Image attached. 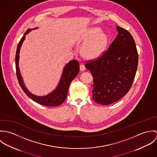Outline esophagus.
Here are the masks:
<instances>
[{
	"label": "esophagus",
	"mask_w": 157,
	"mask_h": 157,
	"mask_svg": "<svg viewBox=\"0 0 157 157\" xmlns=\"http://www.w3.org/2000/svg\"><path fill=\"white\" fill-rule=\"evenodd\" d=\"M80 71H85V70L86 69V68H85V67L84 64H83V63H80Z\"/></svg>",
	"instance_id": "34e87169"
}]
</instances>
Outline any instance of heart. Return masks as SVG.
Listing matches in <instances>:
<instances>
[{
  "label": "heart",
  "mask_w": 157,
  "mask_h": 157,
  "mask_svg": "<svg viewBox=\"0 0 157 157\" xmlns=\"http://www.w3.org/2000/svg\"><path fill=\"white\" fill-rule=\"evenodd\" d=\"M98 28L89 29L83 37V40L86 41L82 46L81 54L86 59H92L99 57L105 51L108 44L107 36L103 33H100Z\"/></svg>",
  "instance_id": "1"
}]
</instances>
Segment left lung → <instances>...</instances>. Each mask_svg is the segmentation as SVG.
I'll return each instance as SVG.
<instances>
[{
	"mask_svg": "<svg viewBox=\"0 0 157 157\" xmlns=\"http://www.w3.org/2000/svg\"><path fill=\"white\" fill-rule=\"evenodd\" d=\"M118 34L101 56L86 62L93 77V100L102 105L116 102L131 89L138 54L134 39L126 29L116 26Z\"/></svg>",
	"mask_w": 157,
	"mask_h": 157,
	"instance_id": "left-lung-1",
	"label": "left lung"
}]
</instances>
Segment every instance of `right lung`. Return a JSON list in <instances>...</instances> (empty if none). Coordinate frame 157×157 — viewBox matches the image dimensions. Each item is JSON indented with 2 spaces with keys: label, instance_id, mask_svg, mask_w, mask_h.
<instances>
[{
  "label": "right lung",
  "instance_id": "obj_1",
  "mask_svg": "<svg viewBox=\"0 0 157 157\" xmlns=\"http://www.w3.org/2000/svg\"><path fill=\"white\" fill-rule=\"evenodd\" d=\"M31 31L30 29H28L25 32L24 36L22 37L19 44L17 45L16 54L15 57L16 60V75L18 79L19 83L22 89L24 92L33 101L36 103L44 105L46 106H57L62 104L67 98V91L69 87V85L73 79L77 76L79 72V63L76 60H73L70 61L65 67L63 69V71L60 80V82L53 92L51 94L43 97H38L31 94L26 88H25L22 78L20 73L19 68V52L20 48L25 38V35L27 34Z\"/></svg>",
  "mask_w": 157,
  "mask_h": 157
}]
</instances>
